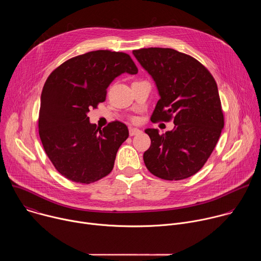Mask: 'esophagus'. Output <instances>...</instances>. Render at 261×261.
<instances>
[{
    "label": "esophagus",
    "mask_w": 261,
    "mask_h": 261,
    "mask_svg": "<svg viewBox=\"0 0 261 261\" xmlns=\"http://www.w3.org/2000/svg\"><path fill=\"white\" fill-rule=\"evenodd\" d=\"M141 131L139 130V129H137V128H130V130H129V134H130V136H134V135H136V134H138V133H140Z\"/></svg>",
    "instance_id": "1"
}]
</instances>
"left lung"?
Masks as SVG:
<instances>
[{
	"instance_id": "1",
	"label": "left lung",
	"mask_w": 261,
	"mask_h": 261,
	"mask_svg": "<svg viewBox=\"0 0 261 261\" xmlns=\"http://www.w3.org/2000/svg\"><path fill=\"white\" fill-rule=\"evenodd\" d=\"M133 55L159 92L151 121L173 119L174 124L163 134L158 129L144 130L151 138L144 164L160 178H187L202 168L224 127L217 84L196 59L172 48H141Z\"/></svg>"
}]
</instances>
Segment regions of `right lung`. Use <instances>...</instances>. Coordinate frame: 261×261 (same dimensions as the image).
<instances>
[{"instance_id": "right-lung-1", "label": "right lung", "mask_w": 261, "mask_h": 261, "mask_svg": "<svg viewBox=\"0 0 261 261\" xmlns=\"http://www.w3.org/2000/svg\"><path fill=\"white\" fill-rule=\"evenodd\" d=\"M137 72L129 55L95 50L69 59L50 73L41 94L38 127L44 151L62 175L91 184L113 170L128 128L119 121L97 128L87 115L105 101L116 77Z\"/></svg>"}]
</instances>
